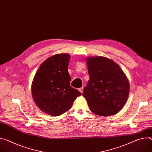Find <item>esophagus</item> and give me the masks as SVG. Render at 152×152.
I'll use <instances>...</instances> for the list:
<instances>
[{"mask_svg":"<svg viewBox=\"0 0 152 152\" xmlns=\"http://www.w3.org/2000/svg\"><path fill=\"white\" fill-rule=\"evenodd\" d=\"M83 90H84V88H83V87H81V88H79V91L80 92H81V93L83 92Z\"/></svg>","mask_w":152,"mask_h":152,"instance_id":"obj_1","label":"esophagus"}]
</instances>
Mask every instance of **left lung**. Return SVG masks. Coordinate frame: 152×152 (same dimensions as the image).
Returning <instances> with one entry per match:
<instances>
[{
  "label": "left lung",
  "instance_id": "obj_1",
  "mask_svg": "<svg viewBox=\"0 0 152 152\" xmlns=\"http://www.w3.org/2000/svg\"><path fill=\"white\" fill-rule=\"evenodd\" d=\"M90 79L82 95L91 111L102 116L117 113L125 105L130 85L119 65L104 57L87 60Z\"/></svg>",
  "mask_w": 152,
  "mask_h": 152
}]
</instances>
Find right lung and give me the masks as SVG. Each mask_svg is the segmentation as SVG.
Wrapping results in <instances>:
<instances>
[{
  "mask_svg": "<svg viewBox=\"0 0 152 152\" xmlns=\"http://www.w3.org/2000/svg\"><path fill=\"white\" fill-rule=\"evenodd\" d=\"M70 56L56 54L44 61L36 72L31 86L33 99L46 113L59 116L71 108L74 101L82 94L70 86L68 72Z\"/></svg>",
  "mask_w": 152,
  "mask_h": 152,
  "instance_id": "right-lung-1",
  "label": "right lung"
}]
</instances>
